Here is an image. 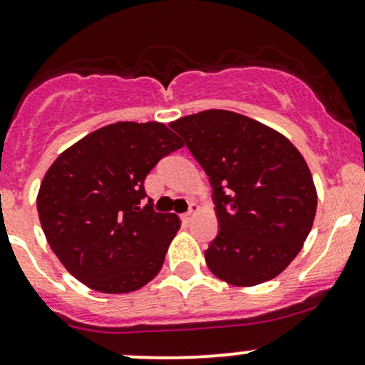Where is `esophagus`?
I'll return each mask as SVG.
<instances>
[{"label":"esophagus","instance_id":"1","mask_svg":"<svg viewBox=\"0 0 365 365\" xmlns=\"http://www.w3.org/2000/svg\"><path fill=\"white\" fill-rule=\"evenodd\" d=\"M196 213H197V205L196 203H190L189 210H187V212L183 213V220H187V222H189L190 219H194V215H196Z\"/></svg>","mask_w":365,"mask_h":365}]
</instances>
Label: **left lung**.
Here are the masks:
<instances>
[{
    "instance_id": "obj_1",
    "label": "left lung",
    "mask_w": 365,
    "mask_h": 365,
    "mask_svg": "<svg viewBox=\"0 0 365 365\" xmlns=\"http://www.w3.org/2000/svg\"><path fill=\"white\" fill-rule=\"evenodd\" d=\"M208 175L219 233L205 259L235 286L277 277L300 252L316 215L314 182L300 152L274 128L224 109L173 121Z\"/></svg>"
}]
</instances>
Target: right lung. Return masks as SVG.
Returning <instances> with one entry per match:
<instances>
[{"label": "right lung", "mask_w": 365, "mask_h": 365, "mask_svg": "<svg viewBox=\"0 0 365 365\" xmlns=\"http://www.w3.org/2000/svg\"><path fill=\"white\" fill-rule=\"evenodd\" d=\"M182 146L159 121H118L54 160L36 208L51 249L77 281L102 293H128L159 274L180 219L155 212L152 200L145 205V180Z\"/></svg>", "instance_id": "right-lung-1"}]
</instances>
